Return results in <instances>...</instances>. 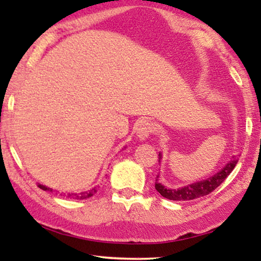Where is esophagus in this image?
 Wrapping results in <instances>:
<instances>
[{"label":"esophagus","mask_w":261,"mask_h":261,"mask_svg":"<svg viewBox=\"0 0 261 261\" xmlns=\"http://www.w3.org/2000/svg\"><path fill=\"white\" fill-rule=\"evenodd\" d=\"M154 131H155V127H154L153 123L146 120L141 121L138 130H137V137H138L139 140H146L149 135H152Z\"/></svg>","instance_id":"esophagus-1"}]
</instances>
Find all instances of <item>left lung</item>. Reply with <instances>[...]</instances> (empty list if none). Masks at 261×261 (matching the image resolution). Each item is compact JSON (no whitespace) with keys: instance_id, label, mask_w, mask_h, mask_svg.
<instances>
[{"instance_id":"1","label":"left lung","mask_w":261,"mask_h":261,"mask_svg":"<svg viewBox=\"0 0 261 261\" xmlns=\"http://www.w3.org/2000/svg\"><path fill=\"white\" fill-rule=\"evenodd\" d=\"M162 161V153H159V163ZM238 162V158H232L230 161L227 162V165L224 166L222 169L219 170L218 173H215L213 176H210L205 179L197 180V182L184 185L177 189H170L166 188L165 185L160 183V175L156 176L155 178V189L156 191L161 194L162 197L167 198L169 200H176V201H188L193 200L197 198L204 197L206 194H210L212 191L219 187V185L224 182L231 171L235 168L236 163Z\"/></svg>"}]
</instances>
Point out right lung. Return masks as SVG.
Masks as SVG:
<instances>
[{"label":"right lung","mask_w":261,"mask_h":261,"mask_svg":"<svg viewBox=\"0 0 261 261\" xmlns=\"http://www.w3.org/2000/svg\"><path fill=\"white\" fill-rule=\"evenodd\" d=\"M125 148V147H124ZM39 188L42 189L43 191H50L53 192V189L46 187V185H42V184H39L38 185ZM98 188L99 187H94L92 188L91 190H88V191H85V192H79V193H62L63 196H65L67 198H70V199H87V198H90L93 196V194L98 191ZM61 194V196H62Z\"/></svg>","instance_id":"right-lung-1"}]
</instances>
